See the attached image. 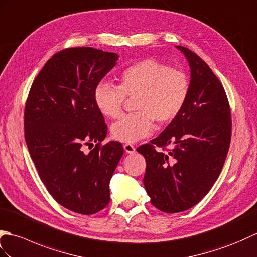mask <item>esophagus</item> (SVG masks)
I'll use <instances>...</instances> for the list:
<instances>
[{
  "mask_svg": "<svg viewBox=\"0 0 257 257\" xmlns=\"http://www.w3.org/2000/svg\"><path fill=\"white\" fill-rule=\"evenodd\" d=\"M124 151L127 154H134L135 153V147L132 144H124Z\"/></svg>",
  "mask_w": 257,
  "mask_h": 257,
  "instance_id": "34e87169",
  "label": "esophagus"
}]
</instances>
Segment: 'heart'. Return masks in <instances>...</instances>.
Returning <instances> with one entry per match:
<instances>
[{"mask_svg":"<svg viewBox=\"0 0 257 257\" xmlns=\"http://www.w3.org/2000/svg\"><path fill=\"white\" fill-rule=\"evenodd\" d=\"M118 85L101 81L94 89V104L104 116L116 118L125 96H135V113L125 114L111 127L112 136L135 143L154 131V121L168 124L179 115L189 95L190 82L185 72L155 59H143L118 73Z\"/></svg>","mask_w":257,"mask_h":257,"instance_id":"1","label":"heart"}]
</instances>
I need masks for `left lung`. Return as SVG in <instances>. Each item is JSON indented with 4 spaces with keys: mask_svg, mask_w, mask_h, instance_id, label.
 I'll use <instances>...</instances> for the list:
<instances>
[{
    "mask_svg": "<svg viewBox=\"0 0 257 257\" xmlns=\"http://www.w3.org/2000/svg\"><path fill=\"white\" fill-rule=\"evenodd\" d=\"M190 66L189 95L179 115L138 148L145 157L144 186L151 203L166 213L192 208L212 188L229 152L232 121L223 85L196 53L177 46ZM173 147L166 152L155 147Z\"/></svg>",
    "mask_w": 257,
    "mask_h": 257,
    "instance_id": "1",
    "label": "left lung"
}]
</instances>
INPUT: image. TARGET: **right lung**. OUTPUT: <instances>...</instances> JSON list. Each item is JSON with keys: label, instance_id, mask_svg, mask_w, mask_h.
Returning <instances> with one entry per match:
<instances>
[{"label": "right lung", "instance_id": "right-lung-1", "mask_svg": "<svg viewBox=\"0 0 257 257\" xmlns=\"http://www.w3.org/2000/svg\"><path fill=\"white\" fill-rule=\"evenodd\" d=\"M118 56L92 47L66 48L39 71L28 93L24 131L39 178L55 200L80 214L110 202V180L124 150L102 145L107 126L93 100L94 89ZM97 144L88 154L83 145Z\"/></svg>", "mask_w": 257, "mask_h": 257}]
</instances>
